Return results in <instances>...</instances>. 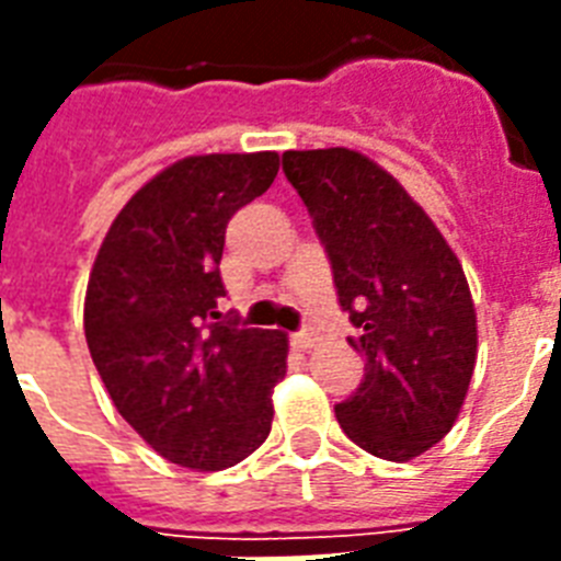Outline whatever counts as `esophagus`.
Wrapping results in <instances>:
<instances>
[{
  "instance_id": "obj_1",
  "label": "esophagus",
  "mask_w": 561,
  "mask_h": 561,
  "mask_svg": "<svg viewBox=\"0 0 561 561\" xmlns=\"http://www.w3.org/2000/svg\"><path fill=\"white\" fill-rule=\"evenodd\" d=\"M317 341H320V337H317L314 329H302V332H297L290 337V343H294L299 352H308L311 346H317Z\"/></svg>"
}]
</instances>
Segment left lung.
<instances>
[{
    "mask_svg": "<svg viewBox=\"0 0 561 561\" xmlns=\"http://www.w3.org/2000/svg\"><path fill=\"white\" fill-rule=\"evenodd\" d=\"M282 171L314 220L364 381L334 404L343 434L381 460L425 454L457 422L478 360L460 259L392 174L350 148L285 151Z\"/></svg>",
    "mask_w": 561,
    "mask_h": 561,
    "instance_id": "8db88e82",
    "label": "left lung"
}]
</instances>
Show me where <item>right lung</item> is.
I'll list each match as a JSON object with an SVG mask.
<instances>
[{
  "mask_svg": "<svg viewBox=\"0 0 561 561\" xmlns=\"http://www.w3.org/2000/svg\"><path fill=\"white\" fill-rule=\"evenodd\" d=\"M276 171L273 151L174 162L125 203L92 264V364L127 425L186 469H229L271 434L288 337L244 329L218 308L229 218Z\"/></svg>",
  "mask_w": 561,
  "mask_h": 561,
  "instance_id": "right-lung-1",
  "label": "right lung"
}]
</instances>
